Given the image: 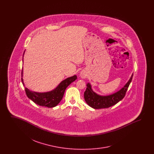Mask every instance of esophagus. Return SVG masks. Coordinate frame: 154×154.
Masks as SVG:
<instances>
[{"label": "esophagus", "instance_id": "1", "mask_svg": "<svg viewBox=\"0 0 154 154\" xmlns=\"http://www.w3.org/2000/svg\"><path fill=\"white\" fill-rule=\"evenodd\" d=\"M81 78H85V74L81 73Z\"/></svg>", "mask_w": 154, "mask_h": 154}]
</instances>
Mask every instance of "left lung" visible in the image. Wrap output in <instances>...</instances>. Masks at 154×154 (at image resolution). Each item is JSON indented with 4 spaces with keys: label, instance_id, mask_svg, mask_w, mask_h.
I'll return each mask as SVG.
<instances>
[{
    "label": "left lung",
    "instance_id": "left-lung-1",
    "mask_svg": "<svg viewBox=\"0 0 154 154\" xmlns=\"http://www.w3.org/2000/svg\"><path fill=\"white\" fill-rule=\"evenodd\" d=\"M132 77L133 74L129 80L125 85L123 88L117 92L110 95L101 96L97 95L92 89L91 84L88 83L87 84V87L84 94V99L90 107L95 109H106L111 107L119 102L124 97L128 88L132 81Z\"/></svg>",
    "mask_w": 154,
    "mask_h": 154
}]
</instances>
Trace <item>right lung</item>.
I'll use <instances>...</instances> for the list:
<instances>
[{"label": "right lung", "instance_id": "add662e5", "mask_svg": "<svg viewBox=\"0 0 154 154\" xmlns=\"http://www.w3.org/2000/svg\"><path fill=\"white\" fill-rule=\"evenodd\" d=\"M22 74L23 70H22ZM76 79V75L67 78L65 80L62 81L55 89L47 92H36L30 91L27 88H25V90L28 97L37 105L52 108L58 104L63 96L66 88ZM21 80L22 84H24L22 78Z\"/></svg>", "mask_w": 154, "mask_h": 154}]
</instances>
